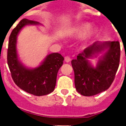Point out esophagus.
Here are the masks:
<instances>
[{"instance_id":"obj_1","label":"esophagus","mask_w":126,"mask_h":126,"mask_svg":"<svg viewBox=\"0 0 126 126\" xmlns=\"http://www.w3.org/2000/svg\"><path fill=\"white\" fill-rule=\"evenodd\" d=\"M64 61H65L66 62H69L71 61V58L69 56H66V57H64Z\"/></svg>"}]
</instances>
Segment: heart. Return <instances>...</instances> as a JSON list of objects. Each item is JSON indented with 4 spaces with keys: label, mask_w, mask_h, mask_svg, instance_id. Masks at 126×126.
Masks as SVG:
<instances>
[{
    "label": "heart",
    "mask_w": 126,
    "mask_h": 126,
    "mask_svg": "<svg viewBox=\"0 0 126 126\" xmlns=\"http://www.w3.org/2000/svg\"><path fill=\"white\" fill-rule=\"evenodd\" d=\"M91 28H92V24L90 23H83V24H80L79 26L74 28L71 30V33L72 36L77 37L82 36L85 34V40L88 41L92 40L99 33L98 28L94 27L91 29Z\"/></svg>",
    "instance_id": "b5f03b06"
}]
</instances>
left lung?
Returning a JSON list of instances; mask_svg holds the SVG:
<instances>
[{
	"mask_svg": "<svg viewBox=\"0 0 126 126\" xmlns=\"http://www.w3.org/2000/svg\"><path fill=\"white\" fill-rule=\"evenodd\" d=\"M98 58L95 67L89 59ZM120 43L119 41H97L85 48L72 60L74 71V83L78 93L83 96H93L109 88L114 80L120 62Z\"/></svg>",
	"mask_w": 126,
	"mask_h": 126,
	"instance_id": "8db88e82",
	"label": "left lung"
}]
</instances>
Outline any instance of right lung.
<instances>
[{
	"mask_svg": "<svg viewBox=\"0 0 126 126\" xmlns=\"http://www.w3.org/2000/svg\"><path fill=\"white\" fill-rule=\"evenodd\" d=\"M40 23L23 19L13 30L9 38L7 64L14 82L28 93L43 96L52 93L55 88L57 72L63 64L64 57L54 52L46 56L40 65L28 68L19 60L17 50V36L27 25H39Z\"/></svg>",
	"mask_w": 126,
	"mask_h": 126,
	"instance_id": "1",
	"label": "right lung"
}]
</instances>
